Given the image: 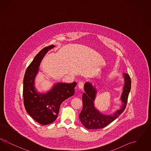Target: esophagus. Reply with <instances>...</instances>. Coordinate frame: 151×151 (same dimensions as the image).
<instances>
[{"label": "esophagus", "instance_id": "34e87169", "mask_svg": "<svg viewBox=\"0 0 151 151\" xmlns=\"http://www.w3.org/2000/svg\"><path fill=\"white\" fill-rule=\"evenodd\" d=\"M84 86V83L83 81H80L78 83V88L79 89H83Z\"/></svg>", "mask_w": 151, "mask_h": 151}]
</instances>
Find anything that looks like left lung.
I'll list each match as a JSON object with an SVG mask.
<instances>
[{
  "label": "left lung",
  "mask_w": 151,
  "mask_h": 151,
  "mask_svg": "<svg viewBox=\"0 0 151 151\" xmlns=\"http://www.w3.org/2000/svg\"><path fill=\"white\" fill-rule=\"evenodd\" d=\"M124 86L120 100L121 105L119 108L110 114H104L96 108L94 100L98 90L96 86L89 82L84 84V93L83 94L82 100L83 107L79 115V119L82 124L87 129H102L114 121L124 110L127 102L128 96L131 90V81L127 73H123Z\"/></svg>",
  "instance_id": "1"
}]
</instances>
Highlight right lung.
Listing matches in <instances>:
<instances>
[{
	"mask_svg": "<svg viewBox=\"0 0 151 151\" xmlns=\"http://www.w3.org/2000/svg\"><path fill=\"white\" fill-rule=\"evenodd\" d=\"M55 46L43 48L37 54L27 68L23 80L24 104L27 112L38 123L49 124L57 118L59 108L63 101L75 93L76 83H57L45 93L37 91L35 79L39 72L41 62L46 54Z\"/></svg>",
	"mask_w": 151,
	"mask_h": 151,
	"instance_id": "add662e5",
	"label": "right lung"
}]
</instances>
